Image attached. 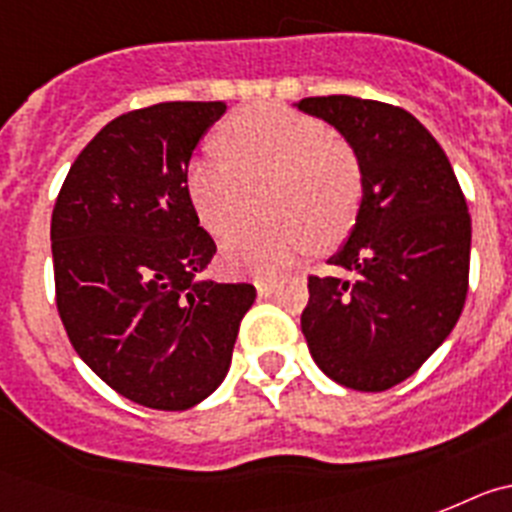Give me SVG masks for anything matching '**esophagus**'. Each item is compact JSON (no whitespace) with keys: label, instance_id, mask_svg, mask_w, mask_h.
I'll use <instances>...</instances> for the list:
<instances>
[{"label":"esophagus","instance_id":"esophagus-1","mask_svg":"<svg viewBox=\"0 0 512 512\" xmlns=\"http://www.w3.org/2000/svg\"><path fill=\"white\" fill-rule=\"evenodd\" d=\"M255 286H257V293H260V296H265V299H268V296H273V293H275V281H273V278H260V281H257Z\"/></svg>","mask_w":512,"mask_h":512}]
</instances>
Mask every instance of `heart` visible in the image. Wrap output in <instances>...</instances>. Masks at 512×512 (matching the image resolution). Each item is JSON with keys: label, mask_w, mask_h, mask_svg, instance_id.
Returning a JSON list of instances; mask_svg holds the SVG:
<instances>
[{"label": "heart", "mask_w": 512, "mask_h": 512, "mask_svg": "<svg viewBox=\"0 0 512 512\" xmlns=\"http://www.w3.org/2000/svg\"><path fill=\"white\" fill-rule=\"evenodd\" d=\"M216 139L224 159L198 157L185 172L198 221L226 237L249 215L262 181L261 207L274 216L226 239V268L273 275L309 247L332 250L348 237L363 201L361 159L348 141L281 105L231 113Z\"/></svg>", "instance_id": "obj_1"}]
</instances>
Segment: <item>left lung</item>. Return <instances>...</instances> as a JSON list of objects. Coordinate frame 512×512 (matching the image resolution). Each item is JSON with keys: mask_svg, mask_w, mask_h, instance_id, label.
Masks as SVG:
<instances>
[{"mask_svg": "<svg viewBox=\"0 0 512 512\" xmlns=\"http://www.w3.org/2000/svg\"><path fill=\"white\" fill-rule=\"evenodd\" d=\"M299 110L345 136L361 159L363 201L330 265L309 275L301 332L332 381L355 391L402 384L451 335L469 291L471 216L446 151L407 110L350 95Z\"/></svg>", "mask_w": 512, "mask_h": 512, "instance_id": "1", "label": "left lung"}]
</instances>
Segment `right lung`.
<instances>
[{
    "label": "right lung",
    "mask_w": 512,
    "mask_h": 512,
    "mask_svg": "<svg viewBox=\"0 0 512 512\" xmlns=\"http://www.w3.org/2000/svg\"><path fill=\"white\" fill-rule=\"evenodd\" d=\"M224 102L131 110L79 151L51 216L56 306L77 355L151 410L219 389L250 283L203 281L216 255L185 190L193 149Z\"/></svg>",
    "instance_id": "obj_1"
}]
</instances>
